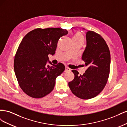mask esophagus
Here are the masks:
<instances>
[{
    "label": "esophagus",
    "mask_w": 127,
    "mask_h": 127,
    "mask_svg": "<svg viewBox=\"0 0 127 127\" xmlns=\"http://www.w3.org/2000/svg\"><path fill=\"white\" fill-rule=\"evenodd\" d=\"M70 71V69L68 67L66 66L65 67V70H64V71L65 72H67V71Z\"/></svg>",
    "instance_id": "1"
}]
</instances>
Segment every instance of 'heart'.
Segmentation results:
<instances>
[{"mask_svg": "<svg viewBox=\"0 0 127 127\" xmlns=\"http://www.w3.org/2000/svg\"><path fill=\"white\" fill-rule=\"evenodd\" d=\"M72 40L79 41L83 43L84 38H83V36L79 33H76L74 35V36L72 37Z\"/></svg>", "mask_w": 127, "mask_h": 127, "instance_id": "heart-1", "label": "heart"}]
</instances>
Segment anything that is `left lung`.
<instances>
[{
  "label": "left lung",
  "mask_w": 127,
  "mask_h": 127,
  "mask_svg": "<svg viewBox=\"0 0 127 127\" xmlns=\"http://www.w3.org/2000/svg\"><path fill=\"white\" fill-rule=\"evenodd\" d=\"M86 39L82 58L87 69L80 75L77 71L72 70L75 78L68 83L72 93L84 99L95 97L103 90L109 76L111 63L109 47L99 34L87 30Z\"/></svg>",
  "instance_id": "left-lung-1"
}]
</instances>
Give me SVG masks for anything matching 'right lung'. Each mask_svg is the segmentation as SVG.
I'll use <instances>...</instances> for the list:
<instances>
[{
	"mask_svg": "<svg viewBox=\"0 0 127 127\" xmlns=\"http://www.w3.org/2000/svg\"><path fill=\"white\" fill-rule=\"evenodd\" d=\"M68 33L60 28L36 29L22 39L15 56L14 68L19 85L30 96L43 97L53 90L56 78L65 67L62 63L52 64L48 55L55 54L58 41Z\"/></svg>",
	"mask_w": 127,
	"mask_h": 127,
	"instance_id": "1",
	"label": "right lung"
}]
</instances>
